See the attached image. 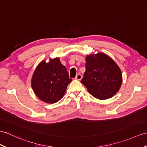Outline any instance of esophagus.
<instances>
[{
  "label": "esophagus",
  "instance_id": "1",
  "mask_svg": "<svg viewBox=\"0 0 147 147\" xmlns=\"http://www.w3.org/2000/svg\"><path fill=\"white\" fill-rule=\"evenodd\" d=\"M75 79L80 81L82 79V76L80 74H78V75H76V78H75Z\"/></svg>",
  "mask_w": 147,
  "mask_h": 147
}]
</instances>
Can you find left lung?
I'll return each instance as SVG.
<instances>
[{"label":"left lung","instance_id":"obj_1","mask_svg":"<svg viewBox=\"0 0 147 147\" xmlns=\"http://www.w3.org/2000/svg\"><path fill=\"white\" fill-rule=\"evenodd\" d=\"M122 81L120 68L110 56L103 53L86 56V71L81 82L92 96L101 100L111 98Z\"/></svg>","mask_w":147,"mask_h":147}]
</instances>
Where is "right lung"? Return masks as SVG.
<instances>
[{"instance_id":"add662e5","label":"right lung","mask_w":147,"mask_h":147,"mask_svg":"<svg viewBox=\"0 0 147 147\" xmlns=\"http://www.w3.org/2000/svg\"><path fill=\"white\" fill-rule=\"evenodd\" d=\"M70 79L66 67L59 57L42 60L37 65L31 79L34 93L46 103H55L63 97Z\"/></svg>"}]
</instances>
